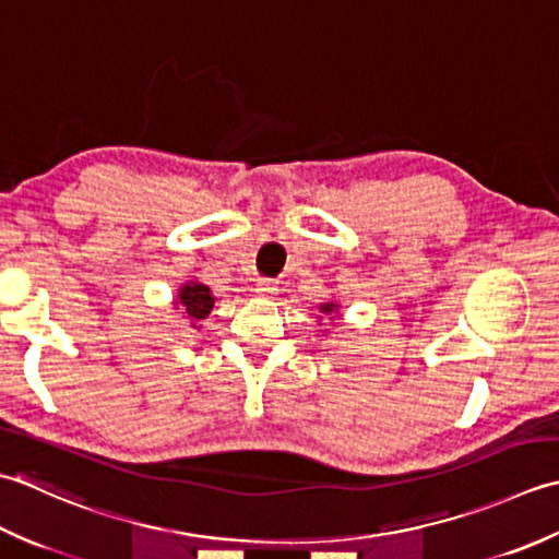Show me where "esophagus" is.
<instances>
[{"mask_svg": "<svg viewBox=\"0 0 559 559\" xmlns=\"http://www.w3.org/2000/svg\"><path fill=\"white\" fill-rule=\"evenodd\" d=\"M255 292H258L260 296H272V294H277V282L272 280V277H260V280L255 282Z\"/></svg>", "mask_w": 559, "mask_h": 559, "instance_id": "1", "label": "esophagus"}]
</instances>
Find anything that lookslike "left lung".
Masks as SVG:
<instances>
[{
	"label": "left lung",
	"instance_id": "left-lung-1",
	"mask_svg": "<svg viewBox=\"0 0 559 559\" xmlns=\"http://www.w3.org/2000/svg\"><path fill=\"white\" fill-rule=\"evenodd\" d=\"M321 311H325V313H333V311H335V304H323V306H321Z\"/></svg>",
	"mask_w": 559,
	"mask_h": 559
}]
</instances>
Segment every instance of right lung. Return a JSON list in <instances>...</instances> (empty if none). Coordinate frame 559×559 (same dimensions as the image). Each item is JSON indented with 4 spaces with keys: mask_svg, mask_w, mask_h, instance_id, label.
<instances>
[{
    "mask_svg": "<svg viewBox=\"0 0 559 559\" xmlns=\"http://www.w3.org/2000/svg\"><path fill=\"white\" fill-rule=\"evenodd\" d=\"M178 299L183 304L188 318H195V321L207 318L214 306V296L210 294V287H204V284H186V287L180 289Z\"/></svg>",
    "mask_w": 559,
    "mask_h": 559,
    "instance_id": "obj_1",
    "label": "right lung"
}]
</instances>
